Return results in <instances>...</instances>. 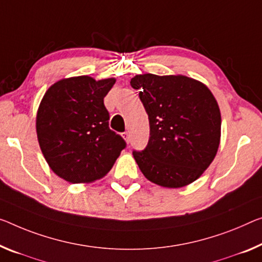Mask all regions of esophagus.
<instances>
[{"label": "esophagus", "instance_id": "1", "mask_svg": "<svg viewBox=\"0 0 262 262\" xmlns=\"http://www.w3.org/2000/svg\"><path fill=\"white\" fill-rule=\"evenodd\" d=\"M123 138L126 140V143H130V134L128 132H123Z\"/></svg>", "mask_w": 262, "mask_h": 262}]
</instances>
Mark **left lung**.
Wrapping results in <instances>:
<instances>
[{
	"label": "left lung",
	"instance_id": "left-lung-1",
	"mask_svg": "<svg viewBox=\"0 0 262 262\" xmlns=\"http://www.w3.org/2000/svg\"><path fill=\"white\" fill-rule=\"evenodd\" d=\"M131 86L148 116L150 138L134 157L143 174L159 186L178 188L199 178L220 143L221 116L210 89L186 76L137 75Z\"/></svg>",
	"mask_w": 262,
	"mask_h": 262
}]
</instances>
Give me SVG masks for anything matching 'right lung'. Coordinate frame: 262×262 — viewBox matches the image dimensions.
<instances>
[{
	"mask_svg": "<svg viewBox=\"0 0 262 262\" xmlns=\"http://www.w3.org/2000/svg\"><path fill=\"white\" fill-rule=\"evenodd\" d=\"M115 83L78 76L58 80L43 96L36 117L39 147L51 170L67 182L103 178L126 146L108 127L104 105Z\"/></svg>",
	"mask_w": 262,
	"mask_h": 262,
	"instance_id": "1",
	"label": "right lung"
}]
</instances>
